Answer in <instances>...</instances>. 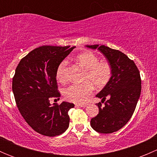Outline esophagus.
Returning a JSON list of instances; mask_svg holds the SVG:
<instances>
[{
	"label": "esophagus",
	"mask_w": 157,
	"mask_h": 157,
	"mask_svg": "<svg viewBox=\"0 0 157 157\" xmlns=\"http://www.w3.org/2000/svg\"><path fill=\"white\" fill-rule=\"evenodd\" d=\"M76 106H78V107H86V104H75Z\"/></svg>",
	"instance_id": "obj_1"
}]
</instances>
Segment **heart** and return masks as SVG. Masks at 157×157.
Returning a JSON list of instances; mask_svg holds the SVG:
<instances>
[{"mask_svg": "<svg viewBox=\"0 0 157 157\" xmlns=\"http://www.w3.org/2000/svg\"><path fill=\"white\" fill-rule=\"evenodd\" d=\"M76 60L81 67L85 70L83 83L71 84L64 88L63 93L66 99L76 103H84L92 94L93 86L97 89L103 88L112 77V68L109 62L99 61L97 55L91 52L80 53ZM68 61L63 60L56 71V77L59 81L67 80V67Z\"/></svg>", "mask_w": 157, "mask_h": 157, "instance_id": "obj_1", "label": "heart"}]
</instances>
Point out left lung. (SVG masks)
Segmentation results:
<instances>
[{"instance_id": "obj_1", "label": "left lung", "mask_w": 157, "mask_h": 157, "mask_svg": "<svg viewBox=\"0 0 157 157\" xmlns=\"http://www.w3.org/2000/svg\"><path fill=\"white\" fill-rule=\"evenodd\" d=\"M100 51L111 64L112 77L96 97L102 99L105 106L97 104L99 114L90 121L91 127L102 134H111L124 127L131 119L141 92L139 70L134 61L121 52L105 45H86Z\"/></svg>"}]
</instances>
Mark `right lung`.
Listing matches in <instances>:
<instances>
[{
    "mask_svg": "<svg viewBox=\"0 0 157 157\" xmlns=\"http://www.w3.org/2000/svg\"><path fill=\"white\" fill-rule=\"evenodd\" d=\"M75 46L43 45L23 58L13 78L16 103L25 121L39 134L55 137L69 126L68 111L74 105L63 102L51 105L50 99H60L56 71Z\"/></svg>",
    "mask_w": 157,
    "mask_h": 157,
    "instance_id": "1",
    "label": "right lung"
}]
</instances>
